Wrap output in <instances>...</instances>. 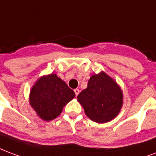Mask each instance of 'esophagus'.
<instances>
[{
  "label": "esophagus",
  "instance_id": "obj_1",
  "mask_svg": "<svg viewBox=\"0 0 156 156\" xmlns=\"http://www.w3.org/2000/svg\"><path fill=\"white\" fill-rule=\"evenodd\" d=\"M79 89H78V88H76V89H74V93H75V95L76 96H78V94H79Z\"/></svg>",
  "mask_w": 156,
  "mask_h": 156
}]
</instances>
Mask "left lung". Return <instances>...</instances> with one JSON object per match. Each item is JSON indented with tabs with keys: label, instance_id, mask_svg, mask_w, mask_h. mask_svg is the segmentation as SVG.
I'll return each instance as SVG.
<instances>
[{
	"label": "left lung",
	"instance_id": "obj_1",
	"mask_svg": "<svg viewBox=\"0 0 156 156\" xmlns=\"http://www.w3.org/2000/svg\"><path fill=\"white\" fill-rule=\"evenodd\" d=\"M77 98L85 114L98 123L114 119L123 103L122 91L119 85L102 71L91 76L87 88L83 90Z\"/></svg>",
	"mask_w": 156,
	"mask_h": 156
}]
</instances>
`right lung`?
Here are the masks:
<instances>
[{
	"label": "right lung",
	"instance_id": "obj_1",
	"mask_svg": "<svg viewBox=\"0 0 156 156\" xmlns=\"http://www.w3.org/2000/svg\"><path fill=\"white\" fill-rule=\"evenodd\" d=\"M75 97L74 92L55 73L40 78L30 93V104L44 121L59 116L63 107Z\"/></svg>",
	"mask_w": 156,
	"mask_h": 156
}]
</instances>
